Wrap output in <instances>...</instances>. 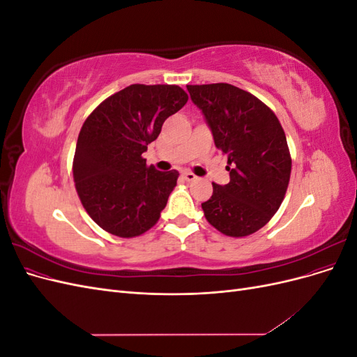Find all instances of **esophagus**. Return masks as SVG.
<instances>
[{
    "mask_svg": "<svg viewBox=\"0 0 357 357\" xmlns=\"http://www.w3.org/2000/svg\"><path fill=\"white\" fill-rule=\"evenodd\" d=\"M183 177H185V180H186V181H193V180H197V176L193 174V172H190V171H186L185 174H183Z\"/></svg>",
    "mask_w": 357,
    "mask_h": 357,
    "instance_id": "obj_1",
    "label": "esophagus"
}]
</instances>
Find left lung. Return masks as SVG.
<instances>
[{"label": "left lung", "mask_w": 357, "mask_h": 357, "mask_svg": "<svg viewBox=\"0 0 357 357\" xmlns=\"http://www.w3.org/2000/svg\"><path fill=\"white\" fill-rule=\"evenodd\" d=\"M192 101L211 128L214 144L228 155L231 181L213 183L204 215L223 235L241 238L273 219L290 180L291 158L274 112L229 83L188 84Z\"/></svg>", "instance_id": "1"}]
</instances>
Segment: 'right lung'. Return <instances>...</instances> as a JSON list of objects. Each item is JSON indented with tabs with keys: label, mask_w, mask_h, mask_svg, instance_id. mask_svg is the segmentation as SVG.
Wrapping results in <instances>:
<instances>
[{
	"label": "right lung",
	"mask_w": 357,
	"mask_h": 357,
	"mask_svg": "<svg viewBox=\"0 0 357 357\" xmlns=\"http://www.w3.org/2000/svg\"><path fill=\"white\" fill-rule=\"evenodd\" d=\"M189 100L177 84H131L86 119L75 146L73 177L91 219L121 238L158 223L178 171H156L143 153L167 119Z\"/></svg>",
	"instance_id": "1"
}]
</instances>
